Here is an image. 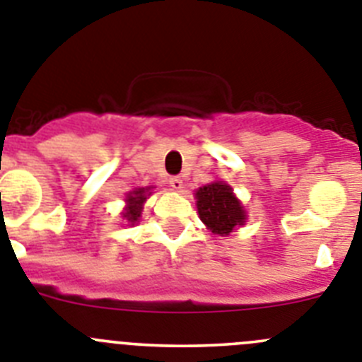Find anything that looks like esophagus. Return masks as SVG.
Returning a JSON list of instances; mask_svg holds the SVG:
<instances>
[{
  "mask_svg": "<svg viewBox=\"0 0 362 362\" xmlns=\"http://www.w3.org/2000/svg\"><path fill=\"white\" fill-rule=\"evenodd\" d=\"M169 185H171L175 191H180V189L184 187V180H182L180 177H171L169 178Z\"/></svg>",
  "mask_w": 362,
  "mask_h": 362,
  "instance_id": "1",
  "label": "esophagus"
}]
</instances>
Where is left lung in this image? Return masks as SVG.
I'll return each instance as SVG.
<instances>
[{
	"instance_id": "obj_1",
	"label": "left lung",
	"mask_w": 362,
	"mask_h": 362,
	"mask_svg": "<svg viewBox=\"0 0 362 362\" xmlns=\"http://www.w3.org/2000/svg\"><path fill=\"white\" fill-rule=\"evenodd\" d=\"M197 207L200 220L220 236H226L245 221V211L234 198L233 189L223 182H213L198 189Z\"/></svg>"
}]
</instances>
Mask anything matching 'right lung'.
I'll list each match as a JSON object with an SVG mask.
<instances>
[{"label": "right lung", "mask_w": 362, "mask_h": 362, "mask_svg": "<svg viewBox=\"0 0 362 362\" xmlns=\"http://www.w3.org/2000/svg\"><path fill=\"white\" fill-rule=\"evenodd\" d=\"M126 202H128V209H126L124 213L126 221L135 223V221L141 218L142 204L146 202V189H136V191H133V193L126 198Z\"/></svg>", "instance_id": "1"}]
</instances>
